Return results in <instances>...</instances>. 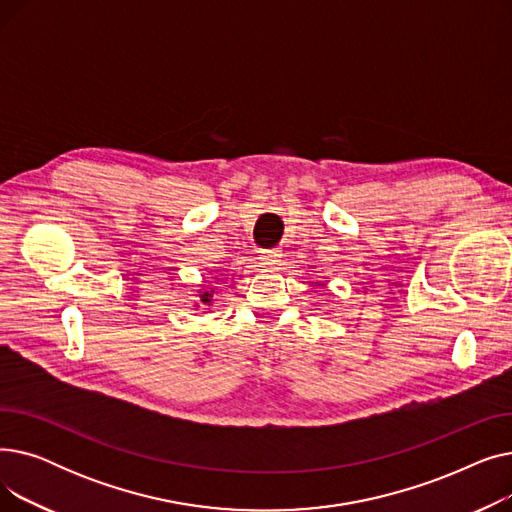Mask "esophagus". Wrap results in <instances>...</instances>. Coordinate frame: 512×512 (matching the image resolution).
I'll list each match as a JSON object with an SVG mask.
<instances>
[{"instance_id": "34e87169", "label": "esophagus", "mask_w": 512, "mask_h": 512, "mask_svg": "<svg viewBox=\"0 0 512 512\" xmlns=\"http://www.w3.org/2000/svg\"><path fill=\"white\" fill-rule=\"evenodd\" d=\"M280 251L278 249H267V251H263L261 253V265H267V267H272V265H276L278 261H280Z\"/></svg>"}]
</instances>
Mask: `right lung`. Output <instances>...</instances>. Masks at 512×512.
I'll list each match as a JSON object with an SVG mask.
<instances>
[{
	"label": "right lung",
	"instance_id": "1",
	"mask_svg": "<svg viewBox=\"0 0 512 512\" xmlns=\"http://www.w3.org/2000/svg\"><path fill=\"white\" fill-rule=\"evenodd\" d=\"M201 301H203V303H209V301H211V294H209V292L201 294Z\"/></svg>",
	"mask_w": 512,
	"mask_h": 512
}]
</instances>
